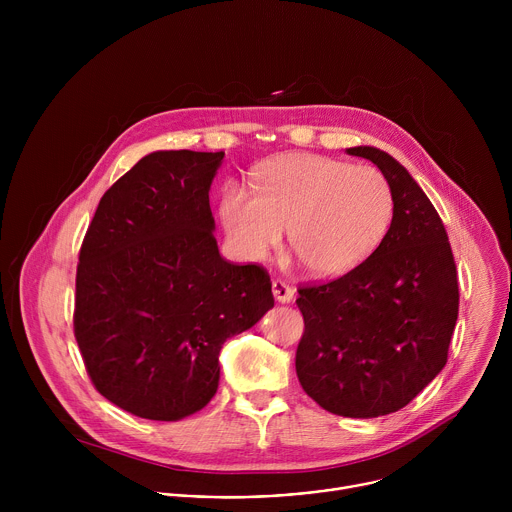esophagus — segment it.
Returning a JSON list of instances; mask_svg holds the SVG:
<instances>
[{"mask_svg": "<svg viewBox=\"0 0 512 512\" xmlns=\"http://www.w3.org/2000/svg\"><path fill=\"white\" fill-rule=\"evenodd\" d=\"M271 289H273V298H275L277 302H281V304H289L291 300H294V294H296L294 287L287 285V283L281 281V279H273Z\"/></svg>", "mask_w": 512, "mask_h": 512, "instance_id": "1", "label": "esophagus"}]
</instances>
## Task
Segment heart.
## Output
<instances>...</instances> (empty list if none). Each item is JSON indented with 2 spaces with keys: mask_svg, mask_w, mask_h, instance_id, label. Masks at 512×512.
<instances>
[{
  "mask_svg": "<svg viewBox=\"0 0 512 512\" xmlns=\"http://www.w3.org/2000/svg\"><path fill=\"white\" fill-rule=\"evenodd\" d=\"M257 194L229 186L221 216L229 241L249 261L289 245L316 277H338L367 259L393 216L387 178L373 166L294 154L263 164Z\"/></svg>",
  "mask_w": 512,
  "mask_h": 512,
  "instance_id": "obj_1",
  "label": "heart"
}]
</instances>
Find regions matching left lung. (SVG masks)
<instances>
[{
    "mask_svg": "<svg viewBox=\"0 0 512 512\" xmlns=\"http://www.w3.org/2000/svg\"><path fill=\"white\" fill-rule=\"evenodd\" d=\"M346 152L383 172L393 221L360 265L298 289L296 371L322 409L369 419L405 407L446 367L460 294L442 218L411 174L371 145Z\"/></svg>",
    "mask_w": 512,
    "mask_h": 512,
    "instance_id": "obj_1",
    "label": "left lung"
}]
</instances>
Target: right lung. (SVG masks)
Segmentation results:
<instances>
[{
	"mask_svg": "<svg viewBox=\"0 0 512 512\" xmlns=\"http://www.w3.org/2000/svg\"><path fill=\"white\" fill-rule=\"evenodd\" d=\"M225 152L141 158L87 229L75 338L95 389L143 419L178 421L216 393L227 338L273 308L261 265L218 253L208 190Z\"/></svg>",
	"mask_w": 512,
	"mask_h": 512,
	"instance_id": "right-lung-1",
	"label": "right lung"
}]
</instances>
